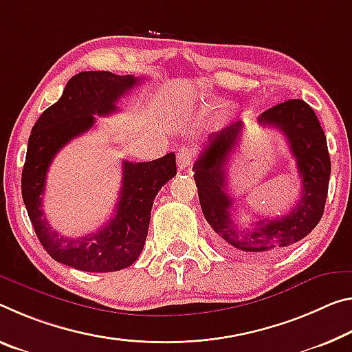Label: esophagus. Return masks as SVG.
<instances>
[{"label": "esophagus", "mask_w": 352, "mask_h": 352, "mask_svg": "<svg viewBox=\"0 0 352 352\" xmlns=\"http://www.w3.org/2000/svg\"><path fill=\"white\" fill-rule=\"evenodd\" d=\"M194 158H196V152H194V148H189V147H182L180 150L177 152V164H178V169H186L188 166L192 164Z\"/></svg>", "instance_id": "1"}]
</instances>
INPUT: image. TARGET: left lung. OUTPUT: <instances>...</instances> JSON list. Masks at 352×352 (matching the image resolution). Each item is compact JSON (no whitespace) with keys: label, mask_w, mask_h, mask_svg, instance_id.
<instances>
[{"label":"left lung","mask_w":352,"mask_h":352,"mask_svg":"<svg viewBox=\"0 0 352 352\" xmlns=\"http://www.w3.org/2000/svg\"><path fill=\"white\" fill-rule=\"evenodd\" d=\"M258 124L280 130L296 160L302 189L299 202L288 214L260 219L254 222L252 228L243 230L233 222V197L227 192V164L241 136V122L211 133L208 144L192 167L206 222L227 248L249 254L288 248L309 235L324 213L331 177V156L324 131L315 111L302 100H287L272 106L258 117Z\"/></svg>","instance_id":"left-lung-1"}]
</instances>
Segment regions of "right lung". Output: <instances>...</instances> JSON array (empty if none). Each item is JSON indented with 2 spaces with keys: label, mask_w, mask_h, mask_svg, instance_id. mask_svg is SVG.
I'll return each instance as SVG.
<instances>
[{
  "label": "right lung",
  "mask_w": 352,
  "mask_h": 352,
  "mask_svg": "<svg viewBox=\"0 0 352 352\" xmlns=\"http://www.w3.org/2000/svg\"><path fill=\"white\" fill-rule=\"evenodd\" d=\"M141 78L111 72H81L72 76L58 102L43 111L32 126L21 172V196L38 241L50 256L87 272L120 271L135 263L146 244L150 211L161 188L177 175L175 153L148 163L122 164V188L114 216L87 236H63L43 214L47 172L56 153L72 139L96 125L94 116H109L116 103Z\"/></svg>",
  "instance_id": "obj_1"
}]
</instances>
